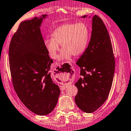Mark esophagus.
<instances>
[{
    "instance_id": "esophagus-1",
    "label": "esophagus",
    "mask_w": 131,
    "mask_h": 131,
    "mask_svg": "<svg viewBox=\"0 0 131 131\" xmlns=\"http://www.w3.org/2000/svg\"><path fill=\"white\" fill-rule=\"evenodd\" d=\"M62 73V76H66V74H65V72L64 73ZM61 73H60V74H61ZM68 77V76H67ZM70 81H71V80H70ZM66 88V85H63V86H60V89L61 90H65V88Z\"/></svg>"
}]
</instances>
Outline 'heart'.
<instances>
[{"instance_id":"heart-1","label":"heart","mask_w":131,"mask_h":131,"mask_svg":"<svg viewBox=\"0 0 131 131\" xmlns=\"http://www.w3.org/2000/svg\"><path fill=\"white\" fill-rule=\"evenodd\" d=\"M52 39H46L44 46L48 54L56 59L60 51V61L69 60L73 55L77 57L83 54L87 48L90 38V30L84 23H66L59 26L53 31Z\"/></svg>"}]
</instances>
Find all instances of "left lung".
Wrapping results in <instances>:
<instances>
[{"label":"left lung","mask_w":131,"mask_h":131,"mask_svg":"<svg viewBox=\"0 0 131 131\" xmlns=\"http://www.w3.org/2000/svg\"><path fill=\"white\" fill-rule=\"evenodd\" d=\"M92 28L88 47L76 62L80 68L81 77L75 83L78 89L75 102L80 109L87 113L96 111L106 101L115 70L109 35L103 21L96 15L92 18Z\"/></svg>","instance_id":"obj_1"}]
</instances>
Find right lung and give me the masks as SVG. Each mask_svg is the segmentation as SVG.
Returning a JSON list of instances; mask_svg holds the SVG:
<instances>
[{
  "instance_id": "1",
  "label": "right lung",
  "mask_w": 131,
  "mask_h": 131,
  "mask_svg": "<svg viewBox=\"0 0 131 131\" xmlns=\"http://www.w3.org/2000/svg\"><path fill=\"white\" fill-rule=\"evenodd\" d=\"M47 15L22 22L10 44V69L18 96L31 112L40 116L50 113L60 94L51 77L53 62L44 46L40 27Z\"/></svg>"
}]
</instances>
